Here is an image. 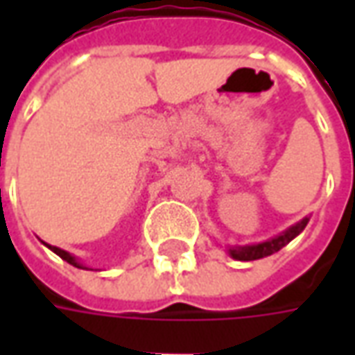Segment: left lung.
<instances>
[{
    "label": "left lung",
    "instance_id": "8db88e82",
    "mask_svg": "<svg viewBox=\"0 0 355 355\" xmlns=\"http://www.w3.org/2000/svg\"><path fill=\"white\" fill-rule=\"evenodd\" d=\"M310 220V216H304L300 223L293 224L287 230L282 232L279 236H275L272 239H266V241H261V243H253V245H230L228 247V254L236 261H259V259H264V257H270V254L277 253L279 249L287 245L289 241L297 238L300 232L304 230L306 224Z\"/></svg>",
    "mask_w": 355,
    "mask_h": 355
}]
</instances>
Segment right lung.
<instances>
[{"label":"right lung","mask_w":355,"mask_h":355,"mask_svg":"<svg viewBox=\"0 0 355 355\" xmlns=\"http://www.w3.org/2000/svg\"><path fill=\"white\" fill-rule=\"evenodd\" d=\"M45 245L49 247V249H51V251H53V253H57L58 257L62 259V261L68 262V264H72V266H76V268H81V270H89V266H85L83 262L78 261V259H76L73 254H70V253H68V251H64V249H58V247L49 245V243H45Z\"/></svg>","instance_id":"1"}]
</instances>
